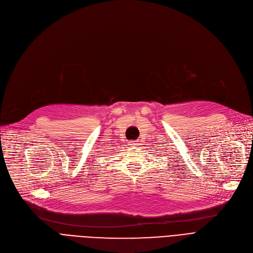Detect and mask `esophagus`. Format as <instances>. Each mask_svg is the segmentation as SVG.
<instances>
[{"label": "esophagus", "mask_w": 253, "mask_h": 253, "mask_svg": "<svg viewBox=\"0 0 253 253\" xmlns=\"http://www.w3.org/2000/svg\"><path fill=\"white\" fill-rule=\"evenodd\" d=\"M140 141H141V140H134V141H130L129 145H130V147H132V148H136V147H138V144H140V143H139Z\"/></svg>", "instance_id": "esophagus-1"}]
</instances>
